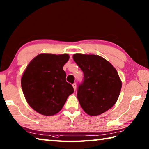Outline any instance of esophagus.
I'll return each instance as SVG.
<instances>
[{
    "instance_id": "1",
    "label": "esophagus",
    "mask_w": 149,
    "mask_h": 149,
    "mask_svg": "<svg viewBox=\"0 0 149 149\" xmlns=\"http://www.w3.org/2000/svg\"><path fill=\"white\" fill-rule=\"evenodd\" d=\"M72 86H73V87H74V91H75V89H76V87H77L76 84H75V83H74V84H72Z\"/></svg>"
}]
</instances>
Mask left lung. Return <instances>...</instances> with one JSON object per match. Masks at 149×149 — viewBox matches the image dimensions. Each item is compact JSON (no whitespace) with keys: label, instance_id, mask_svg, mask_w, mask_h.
Masks as SVG:
<instances>
[{"label":"left lung","instance_id":"left-lung-1","mask_svg":"<svg viewBox=\"0 0 149 149\" xmlns=\"http://www.w3.org/2000/svg\"><path fill=\"white\" fill-rule=\"evenodd\" d=\"M74 61L84 72L77 97L81 107L90 116L105 112L116 102L122 81L114 66L98 55L75 54Z\"/></svg>","mask_w":149,"mask_h":149}]
</instances>
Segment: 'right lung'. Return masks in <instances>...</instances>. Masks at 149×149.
I'll list each match as a JSON object with an SVG mask.
<instances>
[{
    "mask_svg": "<svg viewBox=\"0 0 149 149\" xmlns=\"http://www.w3.org/2000/svg\"><path fill=\"white\" fill-rule=\"evenodd\" d=\"M69 58L67 54H41L26 68L21 79L22 91L29 105L39 114H57L74 93L63 70Z\"/></svg>",
    "mask_w": 149,
    "mask_h": 149,
    "instance_id": "1",
    "label": "right lung"
}]
</instances>
